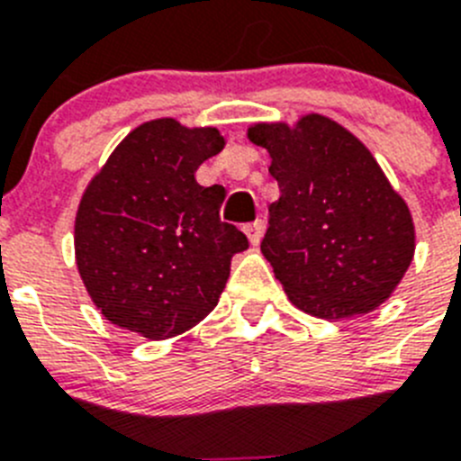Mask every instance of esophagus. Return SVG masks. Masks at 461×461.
Masks as SVG:
<instances>
[{"instance_id": "34e87169", "label": "esophagus", "mask_w": 461, "mask_h": 461, "mask_svg": "<svg viewBox=\"0 0 461 461\" xmlns=\"http://www.w3.org/2000/svg\"><path fill=\"white\" fill-rule=\"evenodd\" d=\"M244 233L249 238L251 244H258L260 238H263V221H254L244 226Z\"/></svg>"}]
</instances>
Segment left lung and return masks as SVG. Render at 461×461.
Masks as SVG:
<instances>
[{
    "mask_svg": "<svg viewBox=\"0 0 461 461\" xmlns=\"http://www.w3.org/2000/svg\"><path fill=\"white\" fill-rule=\"evenodd\" d=\"M249 138L270 152L279 185L260 251L291 303L321 319L378 307L411 266L415 233L376 158L321 115L256 124Z\"/></svg>",
    "mask_w": 461,
    "mask_h": 461,
    "instance_id": "left-lung-1",
    "label": "left lung"
}]
</instances>
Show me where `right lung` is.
Listing matches in <instances>:
<instances>
[{
  "instance_id": "1",
  "label": "right lung",
  "mask_w": 461,
  "mask_h": 461,
  "mask_svg": "<svg viewBox=\"0 0 461 461\" xmlns=\"http://www.w3.org/2000/svg\"><path fill=\"white\" fill-rule=\"evenodd\" d=\"M221 149L217 129L154 120L133 129L89 182L76 217V260L110 323L168 339L217 307L230 258L249 247L219 217L223 186L194 177Z\"/></svg>"
}]
</instances>
